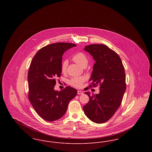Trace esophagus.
I'll return each mask as SVG.
<instances>
[{
	"mask_svg": "<svg viewBox=\"0 0 152 152\" xmlns=\"http://www.w3.org/2000/svg\"><path fill=\"white\" fill-rule=\"evenodd\" d=\"M77 94H83V92L81 91H77Z\"/></svg>",
	"mask_w": 152,
	"mask_h": 152,
	"instance_id": "obj_1",
	"label": "esophagus"
}]
</instances>
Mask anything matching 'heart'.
<instances>
[{
    "mask_svg": "<svg viewBox=\"0 0 152 152\" xmlns=\"http://www.w3.org/2000/svg\"><path fill=\"white\" fill-rule=\"evenodd\" d=\"M72 60L77 64H78L79 65L83 67L84 66H87L88 62V59L87 58V56L82 52H79L74 55L73 56ZM67 65H68L67 60H64L62 62L61 65V71L62 72H66V69H67ZM84 81H85V78L83 76L74 77L69 80V85L75 88H80L82 87L83 83L84 82Z\"/></svg>",
    "mask_w": 152,
    "mask_h": 152,
    "instance_id": "1",
    "label": "heart"
}]
</instances>
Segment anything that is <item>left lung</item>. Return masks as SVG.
Segmentation results:
<instances>
[{"instance_id":"1","label":"left lung","mask_w":152,"mask_h":152,"mask_svg":"<svg viewBox=\"0 0 152 152\" xmlns=\"http://www.w3.org/2000/svg\"><path fill=\"white\" fill-rule=\"evenodd\" d=\"M84 50L96 61L89 88L100 86V93L85 92L89 101L83 107L85 115L92 121L102 124L109 120L120 107L126 90L125 73L118 54L104 44H91Z\"/></svg>"}]
</instances>
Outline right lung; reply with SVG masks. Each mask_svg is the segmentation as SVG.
<instances>
[{
	"mask_svg": "<svg viewBox=\"0 0 152 152\" xmlns=\"http://www.w3.org/2000/svg\"><path fill=\"white\" fill-rule=\"evenodd\" d=\"M76 46L68 43L46 45L37 52L28 73V99L38 115L47 121L58 120L65 114L68 105L77 94V90L65 87L60 91L54 89L56 79L61 73L63 53Z\"/></svg>",
	"mask_w": 152,
	"mask_h": 152,
	"instance_id": "1",
	"label": "right lung"
}]
</instances>
